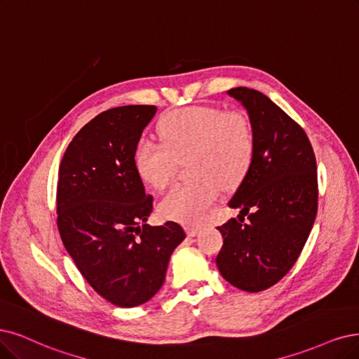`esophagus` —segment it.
Here are the masks:
<instances>
[{"label": "esophagus", "instance_id": "34e87169", "mask_svg": "<svg viewBox=\"0 0 359 359\" xmlns=\"http://www.w3.org/2000/svg\"><path fill=\"white\" fill-rule=\"evenodd\" d=\"M187 232H188V236H196L198 233L201 232V228H195V226H188L187 228Z\"/></svg>", "mask_w": 359, "mask_h": 359}]
</instances>
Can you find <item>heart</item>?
Instances as JSON below:
<instances>
[{
  "mask_svg": "<svg viewBox=\"0 0 359 359\" xmlns=\"http://www.w3.org/2000/svg\"><path fill=\"white\" fill-rule=\"evenodd\" d=\"M163 140L140 139L133 152L139 177L154 189H164L176 171V158L189 156V171L196 176L176 184L159 203L167 219L198 223L220 194L240 182L256 149L255 128L245 112H224L216 106H187L167 114L158 126Z\"/></svg>",
  "mask_w": 359,
  "mask_h": 359,
  "instance_id": "1",
  "label": "heart"
}]
</instances>
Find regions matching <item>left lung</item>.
<instances>
[{
	"instance_id": "8db88e82",
	"label": "left lung",
	"mask_w": 359,
	"mask_h": 359,
	"mask_svg": "<svg viewBox=\"0 0 359 359\" xmlns=\"http://www.w3.org/2000/svg\"><path fill=\"white\" fill-rule=\"evenodd\" d=\"M228 95L247 111L256 149L228 203L240 216L217 228L216 264L229 284L257 293L293 268L308 241L318 208L316 161L306 133L268 96L247 87Z\"/></svg>"
}]
</instances>
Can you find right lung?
<instances>
[{
  "mask_svg": "<svg viewBox=\"0 0 359 359\" xmlns=\"http://www.w3.org/2000/svg\"><path fill=\"white\" fill-rule=\"evenodd\" d=\"M152 104L104 111L66 149L57 182V228L86 281L108 302L135 308L163 287L170 256L184 240L176 222L151 226L152 196L133 164Z\"/></svg>",
  "mask_w": 359,
  "mask_h": 359,
  "instance_id": "right-lung-1",
  "label": "right lung"
}]
</instances>
